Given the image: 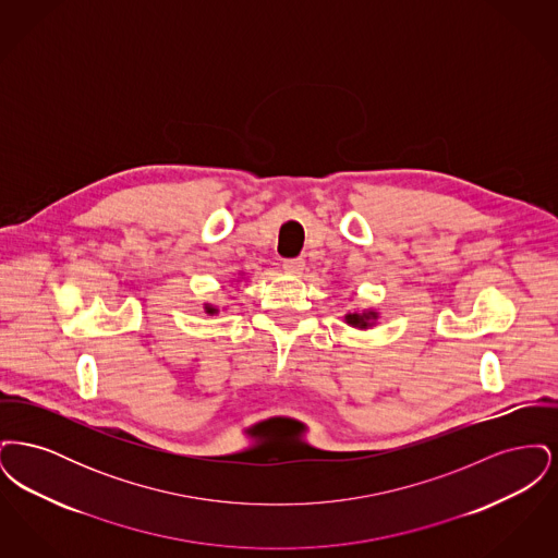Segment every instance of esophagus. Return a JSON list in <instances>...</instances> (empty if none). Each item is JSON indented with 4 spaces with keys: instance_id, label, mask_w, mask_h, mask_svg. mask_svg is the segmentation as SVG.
I'll return each instance as SVG.
<instances>
[{
    "instance_id": "34e87169",
    "label": "esophagus",
    "mask_w": 558,
    "mask_h": 558,
    "mask_svg": "<svg viewBox=\"0 0 558 558\" xmlns=\"http://www.w3.org/2000/svg\"><path fill=\"white\" fill-rule=\"evenodd\" d=\"M282 267L289 271V274H301L305 269V259L296 257V259H284Z\"/></svg>"
}]
</instances>
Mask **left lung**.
<instances>
[{
  "mask_svg": "<svg viewBox=\"0 0 558 558\" xmlns=\"http://www.w3.org/2000/svg\"><path fill=\"white\" fill-rule=\"evenodd\" d=\"M378 319V312L374 310H362V312H347L345 322L351 328H360V330H366L372 328Z\"/></svg>",
  "mask_w": 558,
  "mask_h": 558,
  "instance_id": "1",
  "label": "left lung"
}]
</instances>
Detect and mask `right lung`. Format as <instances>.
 Returning a JSON list of instances; mask_svg holds the SVG:
<instances>
[{
	"label": "right lung",
	"mask_w": 558,
	"mask_h": 558,
	"mask_svg": "<svg viewBox=\"0 0 558 558\" xmlns=\"http://www.w3.org/2000/svg\"><path fill=\"white\" fill-rule=\"evenodd\" d=\"M205 312H207L209 316H215V314H219V310H217L215 305H211V303H205Z\"/></svg>",
	"instance_id": "1"
}]
</instances>
